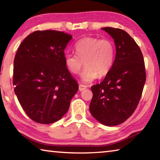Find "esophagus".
Listing matches in <instances>:
<instances>
[{"mask_svg":"<svg viewBox=\"0 0 160 160\" xmlns=\"http://www.w3.org/2000/svg\"><path fill=\"white\" fill-rule=\"evenodd\" d=\"M86 88H87L86 85H79V90L80 91H82L84 90H85Z\"/></svg>","mask_w":160,"mask_h":160,"instance_id":"34e87169","label":"esophagus"}]
</instances>
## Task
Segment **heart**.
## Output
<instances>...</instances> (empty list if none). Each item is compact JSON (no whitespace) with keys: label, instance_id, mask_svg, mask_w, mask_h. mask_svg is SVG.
Wrapping results in <instances>:
<instances>
[{"label":"heart","instance_id":"heart-1","mask_svg":"<svg viewBox=\"0 0 160 160\" xmlns=\"http://www.w3.org/2000/svg\"><path fill=\"white\" fill-rule=\"evenodd\" d=\"M77 55L68 53L65 63L72 74L80 73L85 63L82 82L89 83L97 78L105 76L109 72L114 60L115 47L109 39L97 37H84L75 45Z\"/></svg>","mask_w":160,"mask_h":160}]
</instances>
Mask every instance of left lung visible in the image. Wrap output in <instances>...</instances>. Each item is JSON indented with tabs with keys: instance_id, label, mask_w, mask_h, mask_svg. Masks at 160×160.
Returning <instances> with one entry per match:
<instances>
[{
	"instance_id": "left-lung-1",
	"label": "left lung",
	"mask_w": 160,
	"mask_h": 160,
	"mask_svg": "<svg viewBox=\"0 0 160 160\" xmlns=\"http://www.w3.org/2000/svg\"><path fill=\"white\" fill-rule=\"evenodd\" d=\"M102 29L114 40L116 57L104 80L91 87L90 111L99 122L113 126L127 120L137 108L146 80L145 67L141 50L126 32Z\"/></svg>"
}]
</instances>
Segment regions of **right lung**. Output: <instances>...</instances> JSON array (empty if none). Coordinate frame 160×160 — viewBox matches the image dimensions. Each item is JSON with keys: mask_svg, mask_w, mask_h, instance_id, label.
<instances>
[{"mask_svg": "<svg viewBox=\"0 0 160 160\" xmlns=\"http://www.w3.org/2000/svg\"><path fill=\"white\" fill-rule=\"evenodd\" d=\"M72 35L56 30L35 31L19 47L14 59V91L32 120L49 124L69 109L78 84L65 63L64 50Z\"/></svg>", "mask_w": 160, "mask_h": 160, "instance_id": "obj_1", "label": "right lung"}]
</instances>
